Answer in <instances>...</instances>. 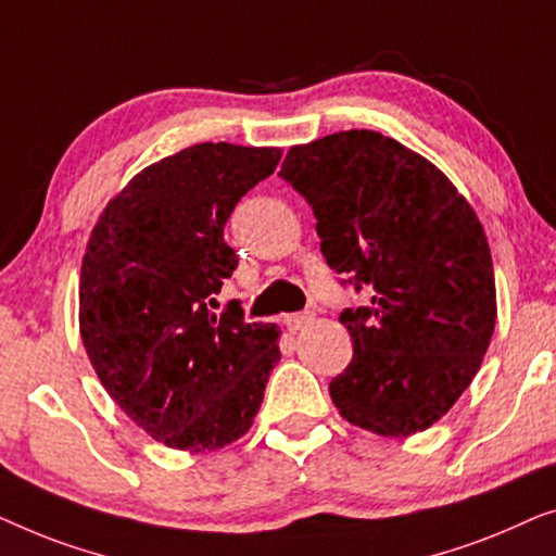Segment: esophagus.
I'll return each instance as SVG.
<instances>
[{"mask_svg": "<svg viewBox=\"0 0 556 556\" xmlns=\"http://www.w3.org/2000/svg\"><path fill=\"white\" fill-rule=\"evenodd\" d=\"M285 323H287L289 330L296 332V330H302V327L307 323H312V315H309V312H294V315H289Z\"/></svg>", "mask_w": 556, "mask_h": 556, "instance_id": "obj_1", "label": "esophagus"}]
</instances>
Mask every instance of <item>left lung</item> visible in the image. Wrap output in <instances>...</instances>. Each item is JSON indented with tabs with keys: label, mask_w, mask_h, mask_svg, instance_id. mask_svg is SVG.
<instances>
[{
	"label": "left lung",
	"mask_w": 556,
	"mask_h": 556,
	"mask_svg": "<svg viewBox=\"0 0 556 556\" xmlns=\"http://www.w3.org/2000/svg\"><path fill=\"white\" fill-rule=\"evenodd\" d=\"M279 176L315 211L340 285L370 292L340 312L353 359L330 382L334 408L378 435L426 431L471 386L496 325L473 208L433 163L375 130L294 146Z\"/></svg>",
	"instance_id": "obj_1"
}]
</instances>
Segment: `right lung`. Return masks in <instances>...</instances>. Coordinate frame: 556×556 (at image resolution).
Instances as JSON below:
<instances>
[{"label":"right lung","mask_w":556,"mask_h":556,"mask_svg":"<svg viewBox=\"0 0 556 556\" xmlns=\"http://www.w3.org/2000/svg\"><path fill=\"white\" fill-rule=\"evenodd\" d=\"M279 148L199 143L132 178L92 229L80 334L100 382L155 441L216 451L249 431L279 363L277 325L214 294L237 269L224 226Z\"/></svg>","instance_id":"add662e5"}]
</instances>
